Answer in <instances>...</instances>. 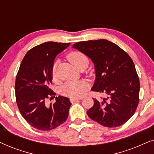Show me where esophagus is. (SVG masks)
Instances as JSON below:
<instances>
[{"instance_id": "obj_1", "label": "esophagus", "mask_w": 154, "mask_h": 154, "mask_svg": "<svg viewBox=\"0 0 154 154\" xmlns=\"http://www.w3.org/2000/svg\"><path fill=\"white\" fill-rule=\"evenodd\" d=\"M80 100H81V99H79V98H71L70 99V101L73 103V102H77V101H79Z\"/></svg>"}]
</instances>
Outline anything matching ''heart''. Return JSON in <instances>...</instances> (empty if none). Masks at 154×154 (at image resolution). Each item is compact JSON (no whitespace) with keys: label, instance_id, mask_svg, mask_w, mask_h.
Here are the masks:
<instances>
[{"label":"heart","instance_id":"b5f03b06","mask_svg":"<svg viewBox=\"0 0 154 154\" xmlns=\"http://www.w3.org/2000/svg\"><path fill=\"white\" fill-rule=\"evenodd\" d=\"M68 59L76 68L83 63L88 64L87 57L80 52H71L68 55ZM56 63H54L52 66V75L53 77L56 76ZM88 88V85L84 81H69L62 86L61 90L64 95L68 96L69 97L77 98L84 95Z\"/></svg>","mask_w":154,"mask_h":154}]
</instances>
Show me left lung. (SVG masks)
Instances as JSON below:
<instances>
[{
	"label": "left lung",
	"instance_id": "8db88e82",
	"mask_svg": "<svg viewBox=\"0 0 154 154\" xmlns=\"http://www.w3.org/2000/svg\"><path fill=\"white\" fill-rule=\"evenodd\" d=\"M72 48L93 62L96 78L91 90L108 96L100 102L93 99L88 116L105 127L123 125L139 103L140 80L132 59L119 45L105 39L78 42Z\"/></svg>",
	"mask_w": 154,
	"mask_h": 154
}]
</instances>
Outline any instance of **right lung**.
<instances>
[{"mask_svg":"<svg viewBox=\"0 0 154 154\" xmlns=\"http://www.w3.org/2000/svg\"><path fill=\"white\" fill-rule=\"evenodd\" d=\"M69 45L43 43L28 51L20 64L15 81L17 104L25 121L38 130L54 129L68 118L71 105L68 97H56V102L50 106L45 101L55 95L50 88L54 59Z\"/></svg>","mask_w":154,"mask_h":154,"instance_id":"1","label":"right lung"}]
</instances>
